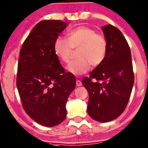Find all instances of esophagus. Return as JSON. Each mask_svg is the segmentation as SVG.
I'll use <instances>...</instances> for the list:
<instances>
[{"label":"esophagus","mask_w":148,"mask_h":148,"mask_svg":"<svg viewBox=\"0 0 148 148\" xmlns=\"http://www.w3.org/2000/svg\"><path fill=\"white\" fill-rule=\"evenodd\" d=\"M82 85V82L80 80H77L76 81V86H81Z\"/></svg>","instance_id":"esophagus-1"}]
</instances>
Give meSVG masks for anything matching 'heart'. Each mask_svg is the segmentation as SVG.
<instances>
[{
	"label": "heart",
	"instance_id": "heart-1",
	"mask_svg": "<svg viewBox=\"0 0 148 148\" xmlns=\"http://www.w3.org/2000/svg\"><path fill=\"white\" fill-rule=\"evenodd\" d=\"M66 40L58 37L53 43L55 54L62 62L68 64L77 50L78 58L73 61L67 69L71 73L80 75L89 71L90 66L102 64L107 51V41L102 34L97 33L88 26H78L66 33Z\"/></svg>",
	"mask_w": 148,
	"mask_h": 148
}]
</instances>
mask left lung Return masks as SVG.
<instances>
[{"label":"left lung","mask_w":148,"mask_h":148,"mask_svg":"<svg viewBox=\"0 0 148 148\" xmlns=\"http://www.w3.org/2000/svg\"><path fill=\"white\" fill-rule=\"evenodd\" d=\"M103 30L107 41L106 56L89 77L83 78L82 84L89 95L88 115L107 122L120 116L127 106L134 73L130 47L120 30L111 24Z\"/></svg>","instance_id":"8db88e82"}]
</instances>
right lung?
Segmentation results:
<instances>
[{
	"instance_id": "add662e5",
	"label": "right lung",
	"mask_w": 148,
	"mask_h": 148,
	"mask_svg": "<svg viewBox=\"0 0 148 148\" xmlns=\"http://www.w3.org/2000/svg\"><path fill=\"white\" fill-rule=\"evenodd\" d=\"M61 20L36 24L21 47L16 85L24 111L35 122L54 126L64 120L66 103L75 88L53 51V43L65 29Z\"/></svg>"
}]
</instances>
